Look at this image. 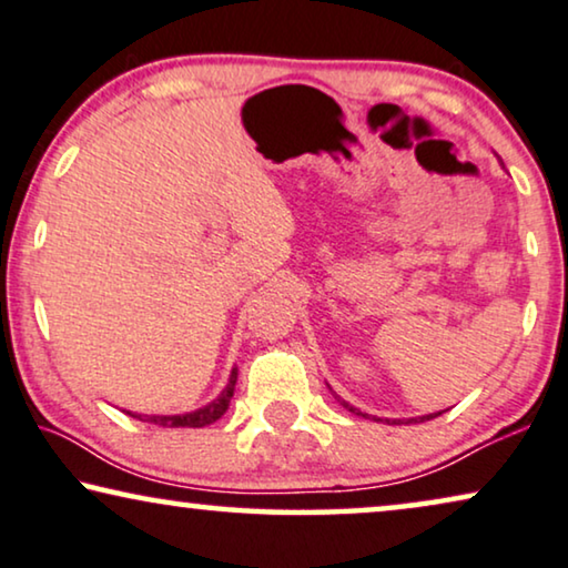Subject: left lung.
Instances as JSON below:
<instances>
[{
	"instance_id": "1",
	"label": "left lung",
	"mask_w": 568,
	"mask_h": 568,
	"mask_svg": "<svg viewBox=\"0 0 568 568\" xmlns=\"http://www.w3.org/2000/svg\"><path fill=\"white\" fill-rule=\"evenodd\" d=\"M341 403H344V408H348V410H352V414H356V416H367V414H362V410H359V408L348 406V403H346V400H341ZM439 414H442V410H439ZM439 414H429V416H422V418H408V424H410V422H429V418H434V416H439ZM377 422H379V418H377ZM393 424H403V422H393Z\"/></svg>"
}]
</instances>
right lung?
I'll return each mask as SVG.
<instances>
[{
	"label": "right lung",
	"mask_w": 568,
	"mask_h": 568,
	"mask_svg": "<svg viewBox=\"0 0 568 568\" xmlns=\"http://www.w3.org/2000/svg\"><path fill=\"white\" fill-rule=\"evenodd\" d=\"M235 383H237V369H232L230 383L224 387L222 395L216 400L209 403V406L193 410V414H183V416H139V414H129L139 418V422H150V424H160V426H170V429H178V426H185V429H201V426L214 424L216 418L224 416L227 410L232 393H235Z\"/></svg>",
	"instance_id": "obj_1"
}]
</instances>
